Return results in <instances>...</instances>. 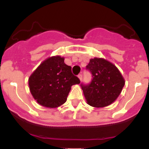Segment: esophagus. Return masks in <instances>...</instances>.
<instances>
[{"instance_id": "1", "label": "esophagus", "mask_w": 149, "mask_h": 149, "mask_svg": "<svg viewBox=\"0 0 149 149\" xmlns=\"http://www.w3.org/2000/svg\"><path fill=\"white\" fill-rule=\"evenodd\" d=\"M77 77H78V78L80 79V81H82V78H83V75L82 74H78V76H77Z\"/></svg>"}]
</instances>
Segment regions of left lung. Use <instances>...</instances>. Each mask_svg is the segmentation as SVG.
Listing matches in <instances>:
<instances>
[{
	"instance_id": "1",
	"label": "left lung",
	"mask_w": 149,
	"mask_h": 149,
	"mask_svg": "<svg viewBox=\"0 0 149 149\" xmlns=\"http://www.w3.org/2000/svg\"><path fill=\"white\" fill-rule=\"evenodd\" d=\"M86 68L93 80L88 85L81 84V88L88 104L99 108L113 103L125 83L118 68L104 59L95 57L90 59Z\"/></svg>"
}]
</instances>
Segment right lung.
Here are the masks:
<instances>
[{
	"instance_id": "right-lung-1",
	"label": "right lung",
	"mask_w": 149,
	"mask_h": 149,
	"mask_svg": "<svg viewBox=\"0 0 149 149\" xmlns=\"http://www.w3.org/2000/svg\"><path fill=\"white\" fill-rule=\"evenodd\" d=\"M80 80L72 73V67L64 63V57L53 56L46 59L31 74L29 88L40 105L56 108L65 103L72 85Z\"/></svg>"
}]
</instances>
